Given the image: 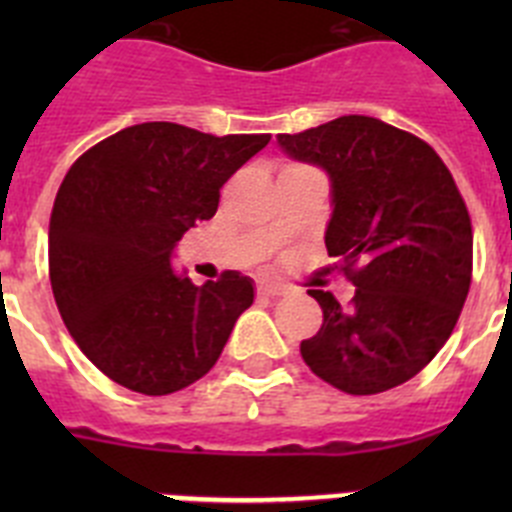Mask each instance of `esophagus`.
Segmentation results:
<instances>
[{
	"instance_id": "obj_1",
	"label": "esophagus",
	"mask_w": 512,
	"mask_h": 512,
	"mask_svg": "<svg viewBox=\"0 0 512 512\" xmlns=\"http://www.w3.org/2000/svg\"><path fill=\"white\" fill-rule=\"evenodd\" d=\"M259 295L264 297H282L287 295V287H282V284L271 282V279H261L259 282Z\"/></svg>"
}]
</instances>
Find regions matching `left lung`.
Here are the masks:
<instances>
[{
	"label": "left lung",
	"instance_id": "left-lung-1",
	"mask_svg": "<svg viewBox=\"0 0 512 512\" xmlns=\"http://www.w3.org/2000/svg\"><path fill=\"white\" fill-rule=\"evenodd\" d=\"M277 143L328 174L325 248L356 287L351 307L307 292L323 325L300 343L302 359L348 395L408 382L449 341L472 282V223L454 176L425 140L377 117L343 115Z\"/></svg>",
	"mask_w": 512,
	"mask_h": 512
}]
</instances>
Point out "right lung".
<instances>
[{"label": "right lung", "mask_w": 512, "mask_h": 512, "mask_svg": "<svg viewBox=\"0 0 512 512\" xmlns=\"http://www.w3.org/2000/svg\"><path fill=\"white\" fill-rule=\"evenodd\" d=\"M269 140L140 122L69 169L48 228L53 297L71 338L112 382L171 395L220 359L238 315L253 305V279L225 271L197 287L176 274L171 256Z\"/></svg>", "instance_id": "1"}]
</instances>
